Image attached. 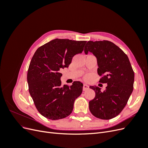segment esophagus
I'll return each mask as SVG.
<instances>
[{"instance_id": "esophagus-1", "label": "esophagus", "mask_w": 148, "mask_h": 148, "mask_svg": "<svg viewBox=\"0 0 148 148\" xmlns=\"http://www.w3.org/2000/svg\"><path fill=\"white\" fill-rule=\"evenodd\" d=\"M89 86L88 85H87V84H83V91H86V90H87V89H89Z\"/></svg>"}]
</instances>
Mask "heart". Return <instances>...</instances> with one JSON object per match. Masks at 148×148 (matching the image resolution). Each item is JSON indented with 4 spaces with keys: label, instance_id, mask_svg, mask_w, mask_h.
Here are the masks:
<instances>
[{
    "label": "heart",
    "instance_id": "obj_1",
    "mask_svg": "<svg viewBox=\"0 0 148 148\" xmlns=\"http://www.w3.org/2000/svg\"><path fill=\"white\" fill-rule=\"evenodd\" d=\"M88 78V77H86V78Z\"/></svg>",
    "mask_w": 148,
    "mask_h": 148
}]
</instances>
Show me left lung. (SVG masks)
Listing matches in <instances>:
<instances>
[{"label":"left lung","instance_id":"8db88e82","mask_svg":"<svg viewBox=\"0 0 148 148\" xmlns=\"http://www.w3.org/2000/svg\"><path fill=\"white\" fill-rule=\"evenodd\" d=\"M84 53H92L97 59L99 82L107 83L106 90L96 86L89 88L95 97L89 102V108L96 117L109 120L117 116L129 99L133 90L135 74L128 56L115 44L109 41H89Z\"/></svg>","mask_w":148,"mask_h":148}]
</instances>
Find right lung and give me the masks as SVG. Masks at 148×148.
Segmentation results:
<instances>
[{"instance_id": "right-lung-1", "label": "right lung", "mask_w": 148, "mask_h": 148, "mask_svg": "<svg viewBox=\"0 0 148 148\" xmlns=\"http://www.w3.org/2000/svg\"><path fill=\"white\" fill-rule=\"evenodd\" d=\"M86 41L55 39L37 49L27 74L29 92L39 112L51 120L69 116L83 84L73 82L61 86V69L69 67L74 56L82 53Z\"/></svg>"}]
</instances>
